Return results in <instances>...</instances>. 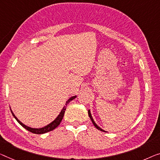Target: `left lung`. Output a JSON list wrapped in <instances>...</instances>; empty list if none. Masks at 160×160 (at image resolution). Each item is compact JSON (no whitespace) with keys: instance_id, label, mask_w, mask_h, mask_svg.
Wrapping results in <instances>:
<instances>
[{"instance_id":"8db88e82","label":"left lung","mask_w":160,"mask_h":160,"mask_svg":"<svg viewBox=\"0 0 160 160\" xmlns=\"http://www.w3.org/2000/svg\"><path fill=\"white\" fill-rule=\"evenodd\" d=\"M88 116H89L90 120L92 121V123H93L94 126H95V128H97V129H98V130L101 131V132H106V131H104L103 129H102V128H101V127H99V126H98V125L96 124V123H95V122L94 120H93V118H92V115H91V113H90V110H88Z\"/></svg>"}]
</instances>
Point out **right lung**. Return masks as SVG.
I'll use <instances>...</instances> for the list:
<instances>
[{"mask_svg": "<svg viewBox=\"0 0 160 160\" xmlns=\"http://www.w3.org/2000/svg\"><path fill=\"white\" fill-rule=\"evenodd\" d=\"M76 97H77V95H75V96H72L71 98H69L68 101H66L65 105L64 106L63 108L62 109V111H60V113H59V115L57 116V117L55 119H54V120L52 121V122H51L50 123H49V124H47V126H44V127H42V128H32V127H29V126H28L27 125L23 124V123L22 122H21V121L17 118V117H16V116L14 115V113H13V111H12L11 108H10V109H11L12 115H13V117L16 118V120L18 121L19 124L22 126L23 128H26L27 130H28V132H32L33 133H36V134H42V133L51 132V131L54 130V128H56L57 126L60 124L61 121H62V118L64 117V115H65V110H66L67 106H68V104L70 103L71 101H72L73 99H75Z\"/></svg>", "mask_w": 160, "mask_h": 160, "instance_id": "1", "label": "right lung"}]
</instances>
